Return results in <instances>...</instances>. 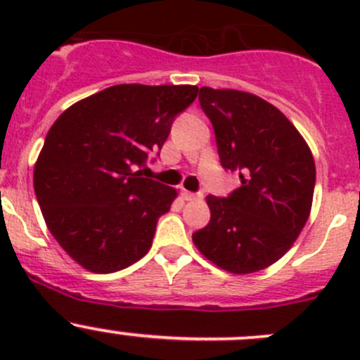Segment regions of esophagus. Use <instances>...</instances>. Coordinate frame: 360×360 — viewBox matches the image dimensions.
I'll return each instance as SVG.
<instances>
[{
  "mask_svg": "<svg viewBox=\"0 0 360 360\" xmlns=\"http://www.w3.org/2000/svg\"><path fill=\"white\" fill-rule=\"evenodd\" d=\"M183 198L184 200H200L202 198V193H191V191H186V190H183Z\"/></svg>",
  "mask_w": 360,
  "mask_h": 360,
  "instance_id": "obj_1",
  "label": "esophagus"
}]
</instances>
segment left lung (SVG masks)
Instances as JSON below:
<instances>
[{"instance_id": "1", "label": "left lung", "mask_w": 360, "mask_h": 360, "mask_svg": "<svg viewBox=\"0 0 360 360\" xmlns=\"http://www.w3.org/2000/svg\"><path fill=\"white\" fill-rule=\"evenodd\" d=\"M200 106L216 134L221 165L242 186L207 197L210 221L195 231L203 256L230 274H254L281 259L311 209L315 162L296 127L261 97L202 86Z\"/></svg>"}]
</instances>
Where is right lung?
I'll return each instance as SVG.
<instances>
[{
	"mask_svg": "<svg viewBox=\"0 0 360 360\" xmlns=\"http://www.w3.org/2000/svg\"><path fill=\"white\" fill-rule=\"evenodd\" d=\"M197 94L193 85H115L72 104L49 130L34 193L50 233L83 268L112 274L150 250L177 191L141 167Z\"/></svg>",
	"mask_w": 360,
	"mask_h": 360,
	"instance_id": "1",
	"label": "right lung"
}]
</instances>
